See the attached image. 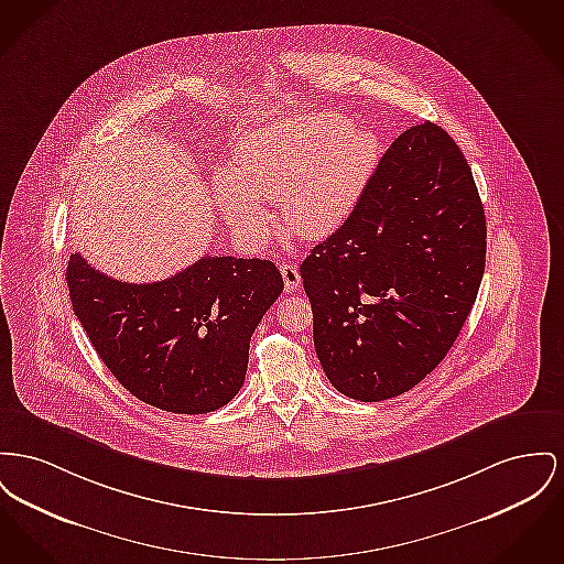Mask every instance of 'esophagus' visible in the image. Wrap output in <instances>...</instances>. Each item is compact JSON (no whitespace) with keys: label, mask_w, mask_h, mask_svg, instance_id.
Segmentation results:
<instances>
[{"label":"esophagus","mask_w":564,"mask_h":564,"mask_svg":"<svg viewBox=\"0 0 564 564\" xmlns=\"http://www.w3.org/2000/svg\"><path fill=\"white\" fill-rule=\"evenodd\" d=\"M281 274H283V281H285V292L292 294L300 288V270L296 264H283L281 265Z\"/></svg>","instance_id":"obj_1"}]
</instances>
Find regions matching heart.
<instances>
[{
  "label": "heart",
  "instance_id": "heart-1",
  "mask_svg": "<svg viewBox=\"0 0 564 564\" xmlns=\"http://www.w3.org/2000/svg\"><path fill=\"white\" fill-rule=\"evenodd\" d=\"M377 160V135L345 117H292L242 140L213 189L224 217L249 240L262 238L268 226L258 199L279 204L290 232L322 240L349 221Z\"/></svg>",
  "mask_w": 564,
  "mask_h": 564
}]
</instances>
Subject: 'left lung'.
I'll use <instances>...</instances> for the list:
<instances>
[{
  "label": "left lung",
  "mask_w": 564,
  "mask_h": 564,
  "mask_svg": "<svg viewBox=\"0 0 564 564\" xmlns=\"http://www.w3.org/2000/svg\"><path fill=\"white\" fill-rule=\"evenodd\" d=\"M473 172L436 123L400 133L349 221L300 264L313 340L332 386L379 402L447 356L486 268Z\"/></svg>",
  "instance_id": "8db88e82"
}]
</instances>
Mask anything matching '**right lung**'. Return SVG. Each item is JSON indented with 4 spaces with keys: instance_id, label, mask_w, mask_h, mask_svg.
<instances>
[{
    "instance_id": "right-lung-1",
    "label": "right lung",
    "mask_w": 564,
    "mask_h": 564,
    "mask_svg": "<svg viewBox=\"0 0 564 564\" xmlns=\"http://www.w3.org/2000/svg\"><path fill=\"white\" fill-rule=\"evenodd\" d=\"M66 279L72 308L115 379L138 400L187 415L238 394L251 334L283 292L272 262L232 256H206L138 285L72 253Z\"/></svg>"
}]
</instances>
